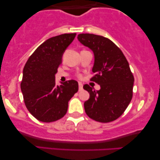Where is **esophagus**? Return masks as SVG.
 <instances>
[{
	"label": "esophagus",
	"instance_id": "esophagus-1",
	"mask_svg": "<svg viewBox=\"0 0 160 160\" xmlns=\"http://www.w3.org/2000/svg\"><path fill=\"white\" fill-rule=\"evenodd\" d=\"M82 89H83V84L81 82H79L78 83V90L82 91Z\"/></svg>",
	"mask_w": 160,
	"mask_h": 160
}]
</instances>
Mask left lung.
Returning <instances> with one entry per match:
<instances>
[{
    "label": "left lung",
    "mask_w": 160,
    "mask_h": 160,
    "mask_svg": "<svg viewBox=\"0 0 160 160\" xmlns=\"http://www.w3.org/2000/svg\"><path fill=\"white\" fill-rule=\"evenodd\" d=\"M78 40L93 52L95 62L91 81L100 84L94 90L88 84L83 88L89 93L84 102L87 116L97 122L114 121L124 112L132 98L134 77L121 49L110 39L95 34L78 35Z\"/></svg>",
    "instance_id": "1"
}]
</instances>
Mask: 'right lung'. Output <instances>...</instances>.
<instances>
[{"label":"right lung","mask_w":160,"mask_h":160,"mask_svg":"<svg viewBox=\"0 0 160 160\" xmlns=\"http://www.w3.org/2000/svg\"><path fill=\"white\" fill-rule=\"evenodd\" d=\"M76 33L47 39L32 53L23 69L21 90L29 112L39 121L52 122L67 113L68 101L77 92L78 82L69 80L58 86L55 74L65 49Z\"/></svg>","instance_id":"1"}]
</instances>
